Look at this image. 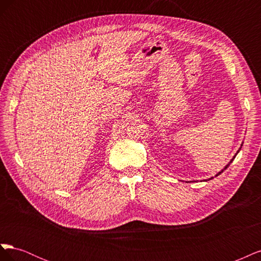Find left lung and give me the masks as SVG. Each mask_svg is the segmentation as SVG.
Masks as SVG:
<instances>
[{
    "mask_svg": "<svg viewBox=\"0 0 261 261\" xmlns=\"http://www.w3.org/2000/svg\"><path fill=\"white\" fill-rule=\"evenodd\" d=\"M242 146H243V143H242V145H241V148H242ZM241 148H240V149H239V150H238V152H236V153H235V155H234V156H233V158H232V159H231V161H230V162H228V163H227V164H226V165H225V167H224V168H223V169H222V170H221V171H220V172H219V173H217V174H216V176H218V175H220V174H221V173H222V172H223V171H224V170H226V169H227V168H228V165H230V164H231V163H232V162H233V160H234V158H235V156H236V154H238V153H239V152H240V150H241ZM212 178H213V177H210V178H209V179H212ZM191 181H194V180H191ZM206 181H207V180H206Z\"/></svg>",
    "mask_w": 261,
    "mask_h": 261,
    "instance_id": "left-lung-1",
    "label": "left lung"
}]
</instances>
